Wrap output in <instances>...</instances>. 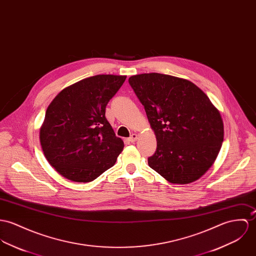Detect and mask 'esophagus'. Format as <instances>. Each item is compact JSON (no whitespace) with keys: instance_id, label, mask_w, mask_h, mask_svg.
<instances>
[{"instance_id":"34e87169","label":"esophagus","mask_w":256,"mask_h":256,"mask_svg":"<svg viewBox=\"0 0 256 256\" xmlns=\"http://www.w3.org/2000/svg\"><path fill=\"white\" fill-rule=\"evenodd\" d=\"M128 140H129V142H135L138 140V135H137V134H132L131 137Z\"/></svg>"}]
</instances>
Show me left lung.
Here are the masks:
<instances>
[{
	"instance_id": "left-lung-1",
	"label": "left lung",
	"mask_w": 256,
	"mask_h": 256,
	"mask_svg": "<svg viewBox=\"0 0 256 256\" xmlns=\"http://www.w3.org/2000/svg\"><path fill=\"white\" fill-rule=\"evenodd\" d=\"M158 146L150 168L172 184L200 179L215 162L224 138L219 110L190 81L160 73L131 76Z\"/></svg>"
}]
</instances>
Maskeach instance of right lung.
Here are the masks:
<instances>
[{
    "mask_svg": "<svg viewBox=\"0 0 256 256\" xmlns=\"http://www.w3.org/2000/svg\"><path fill=\"white\" fill-rule=\"evenodd\" d=\"M125 79L112 74L85 78L48 106L40 142L46 160L64 178L91 182L116 162L124 142L106 120V108Z\"/></svg>",
    "mask_w": 256,
    "mask_h": 256,
    "instance_id": "right-lung-1",
    "label": "right lung"
}]
</instances>
